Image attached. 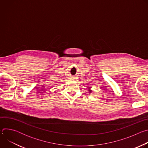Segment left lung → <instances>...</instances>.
Returning <instances> with one entry per match:
<instances>
[{
	"label": "left lung",
	"mask_w": 148,
	"mask_h": 148,
	"mask_svg": "<svg viewBox=\"0 0 148 148\" xmlns=\"http://www.w3.org/2000/svg\"><path fill=\"white\" fill-rule=\"evenodd\" d=\"M88 91H89V92H91V90H89Z\"/></svg>",
	"instance_id": "obj_1"
}]
</instances>
